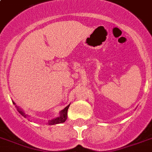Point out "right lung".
I'll use <instances>...</instances> for the list:
<instances>
[{
	"label": "right lung",
	"instance_id": "add662e5",
	"mask_svg": "<svg viewBox=\"0 0 152 152\" xmlns=\"http://www.w3.org/2000/svg\"><path fill=\"white\" fill-rule=\"evenodd\" d=\"M12 103H13V104H16L13 101H12ZM69 106H70V104H68L67 107H64L63 110H61V112H60V115H59L58 117H56L54 118V119H53V120H48L47 124H48V125H54L58 124H62V123L65 122L66 120H67V117H68V107H69ZM16 107L17 108V111L19 112L20 114L21 115H23L24 117L26 118L27 116H28L27 114H25L24 111H22L20 108H19V107H17V105H16Z\"/></svg>",
	"mask_w": 152,
	"mask_h": 152
}]
</instances>
